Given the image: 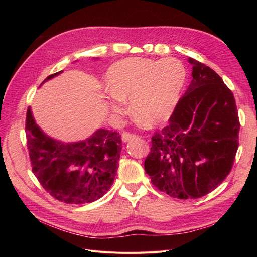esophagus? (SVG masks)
I'll return each instance as SVG.
<instances>
[{
    "mask_svg": "<svg viewBox=\"0 0 257 257\" xmlns=\"http://www.w3.org/2000/svg\"><path fill=\"white\" fill-rule=\"evenodd\" d=\"M135 138H137V136L134 135V134H132V133H128V132H123V133H122V141L124 143L133 141V139H135Z\"/></svg>",
    "mask_w": 257,
    "mask_h": 257,
    "instance_id": "obj_1",
    "label": "esophagus"
}]
</instances>
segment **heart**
Masks as SVG:
<instances>
[{"label": "heart", "instance_id": "b5f03b06", "mask_svg": "<svg viewBox=\"0 0 257 257\" xmlns=\"http://www.w3.org/2000/svg\"><path fill=\"white\" fill-rule=\"evenodd\" d=\"M185 80V67L178 59H124L115 62L106 74L108 104L112 111L123 112L124 98L130 97L135 115L150 125H159L173 114Z\"/></svg>", "mask_w": 257, "mask_h": 257}]
</instances>
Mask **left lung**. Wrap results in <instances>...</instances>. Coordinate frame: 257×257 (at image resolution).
Returning a JSON list of instances; mask_svg holds the SVG:
<instances>
[{"instance_id":"obj_1","label":"left lung","mask_w":257,"mask_h":257,"mask_svg":"<svg viewBox=\"0 0 257 257\" xmlns=\"http://www.w3.org/2000/svg\"><path fill=\"white\" fill-rule=\"evenodd\" d=\"M193 79L169 124L152 136L145 170L161 192L179 199L207 195L230 173L240 122L232 92L212 68L189 58Z\"/></svg>"}]
</instances>
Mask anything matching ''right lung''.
<instances>
[{
  "mask_svg": "<svg viewBox=\"0 0 257 257\" xmlns=\"http://www.w3.org/2000/svg\"><path fill=\"white\" fill-rule=\"evenodd\" d=\"M61 73L49 75L44 82ZM26 135L32 172L53 198L71 205L88 204L111 188L122 149L118 132L99 128L83 142L60 143L43 133L29 107Z\"/></svg>",
  "mask_w": 257,
  "mask_h": 257,
  "instance_id": "right-lung-1",
  "label": "right lung"
}]
</instances>
